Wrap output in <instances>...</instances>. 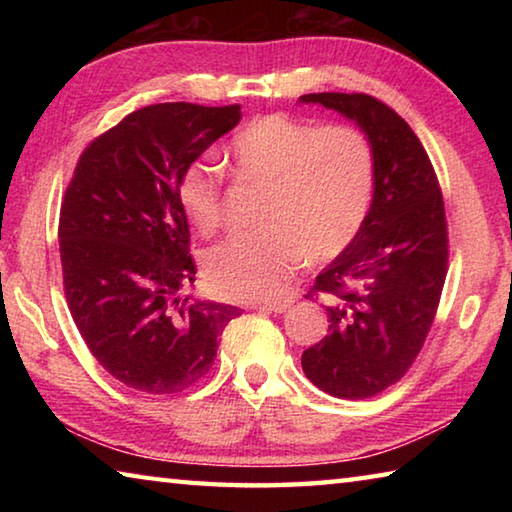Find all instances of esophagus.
<instances>
[{
  "instance_id": "esophagus-1",
  "label": "esophagus",
  "mask_w": 512,
  "mask_h": 512,
  "mask_svg": "<svg viewBox=\"0 0 512 512\" xmlns=\"http://www.w3.org/2000/svg\"><path fill=\"white\" fill-rule=\"evenodd\" d=\"M293 300H273V302H259V309L262 311H273V314H282V311H287L291 307Z\"/></svg>"
}]
</instances>
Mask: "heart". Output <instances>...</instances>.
I'll return each instance as SVG.
<instances>
[{
	"mask_svg": "<svg viewBox=\"0 0 512 512\" xmlns=\"http://www.w3.org/2000/svg\"><path fill=\"white\" fill-rule=\"evenodd\" d=\"M237 183L259 187L255 223L210 248L203 275L216 296L262 300L280 293L302 257L334 262L368 221L377 185V155L354 126L271 112L250 119L225 149ZM187 221L212 235L223 223V180L216 167L192 162L178 180Z\"/></svg>",
	"mask_w": 512,
	"mask_h": 512,
	"instance_id": "1",
	"label": "heart"
}]
</instances>
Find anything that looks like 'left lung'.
Returning <instances> with one entry per match:
<instances>
[{
	"mask_svg": "<svg viewBox=\"0 0 512 512\" xmlns=\"http://www.w3.org/2000/svg\"><path fill=\"white\" fill-rule=\"evenodd\" d=\"M300 101L357 121L377 155L366 225L309 289L327 296L329 334L302 352V370L320 391L366 400L406 375L436 318L449 259L443 192L418 135L384 101L361 92Z\"/></svg>",
	"mask_w": 512,
	"mask_h": 512,
	"instance_id": "8db88e82",
	"label": "left lung"
}]
</instances>
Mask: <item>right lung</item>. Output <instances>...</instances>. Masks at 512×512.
I'll return each mask as SVG.
<instances>
[{"mask_svg":"<svg viewBox=\"0 0 512 512\" xmlns=\"http://www.w3.org/2000/svg\"><path fill=\"white\" fill-rule=\"evenodd\" d=\"M241 108L155 103L85 146L60 205L67 307L92 357L151 395L180 393L212 368L237 307L189 293L196 264L178 180L232 131Z\"/></svg>","mask_w":512,"mask_h":512,"instance_id":"add662e5","label":"right lung"}]
</instances>
